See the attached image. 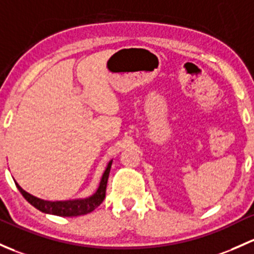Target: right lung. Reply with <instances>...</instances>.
Listing matches in <instances>:
<instances>
[{"instance_id":"right-lung-1","label":"right lung","mask_w":254,"mask_h":254,"mask_svg":"<svg viewBox=\"0 0 254 254\" xmlns=\"http://www.w3.org/2000/svg\"><path fill=\"white\" fill-rule=\"evenodd\" d=\"M111 161L107 165L105 173H103L102 179H101L100 186H98L97 191L95 194H92L91 197L85 199H74V201H44V199H40L37 197L33 196V194L28 193L26 191H24L23 189L15 183L18 190L20 191V193L23 194L24 198L29 202L31 205L36 208V209L41 210V212L47 213V214H53L58 215V217H78V215H84L87 213H91L93 209L98 207L103 202L106 197V189H107V181H108L109 172H111L112 167Z\"/></svg>"}]
</instances>
